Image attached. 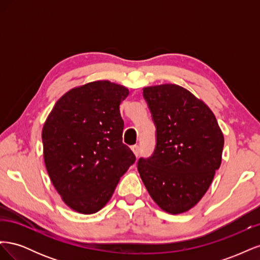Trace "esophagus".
<instances>
[{
	"instance_id": "esophagus-1",
	"label": "esophagus",
	"mask_w": 260,
	"mask_h": 260,
	"mask_svg": "<svg viewBox=\"0 0 260 260\" xmlns=\"http://www.w3.org/2000/svg\"><path fill=\"white\" fill-rule=\"evenodd\" d=\"M131 149H132L133 154H135V155L138 157L139 154H140V147H139L138 145H132V146H131Z\"/></svg>"
}]
</instances>
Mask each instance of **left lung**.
I'll use <instances>...</instances> for the list:
<instances>
[{
	"mask_svg": "<svg viewBox=\"0 0 260 260\" xmlns=\"http://www.w3.org/2000/svg\"><path fill=\"white\" fill-rule=\"evenodd\" d=\"M156 125V147L138 170L153 201L171 215L198 204L222 159L223 133L211 109L182 86L143 89Z\"/></svg>",
	"mask_w": 260,
	"mask_h": 260,
	"instance_id": "8db88e82",
	"label": "left lung"
}]
</instances>
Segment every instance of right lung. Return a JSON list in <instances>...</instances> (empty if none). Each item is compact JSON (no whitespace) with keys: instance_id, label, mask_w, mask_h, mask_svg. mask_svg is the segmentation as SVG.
<instances>
[{"instance_id":"right-lung-1","label":"right lung","mask_w":260,"mask_h":260,"mask_svg":"<svg viewBox=\"0 0 260 260\" xmlns=\"http://www.w3.org/2000/svg\"><path fill=\"white\" fill-rule=\"evenodd\" d=\"M128 94L125 86L107 80L76 86L55 103L44 122L46 170L62 202L79 214L103 208L136 161L122 143L119 105Z\"/></svg>"}]
</instances>
